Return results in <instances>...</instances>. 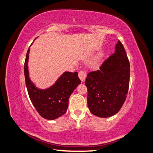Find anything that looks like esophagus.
<instances>
[{
  "instance_id": "1",
  "label": "esophagus",
  "mask_w": 153,
  "mask_h": 153,
  "mask_svg": "<svg viewBox=\"0 0 153 153\" xmlns=\"http://www.w3.org/2000/svg\"><path fill=\"white\" fill-rule=\"evenodd\" d=\"M78 77L80 79L81 82H84L85 80L86 77H87V73L84 71H80L78 73Z\"/></svg>"
}]
</instances>
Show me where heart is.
Instances as JSON below:
<instances>
[{
	"mask_svg": "<svg viewBox=\"0 0 153 153\" xmlns=\"http://www.w3.org/2000/svg\"><path fill=\"white\" fill-rule=\"evenodd\" d=\"M104 56H105V51H100L99 53L97 54L96 56L94 57V59L93 60V63H97L100 62V61L104 59Z\"/></svg>",
	"mask_w": 153,
	"mask_h": 153,
	"instance_id": "heart-1",
	"label": "heart"
}]
</instances>
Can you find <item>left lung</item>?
I'll return each instance as SVG.
<instances>
[{
	"instance_id": "1",
	"label": "left lung",
	"mask_w": 153,
	"mask_h": 153,
	"mask_svg": "<svg viewBox=\"0 0 153 153\" xmlns=\"http://www.w3.org/2000/svg\"><path fill=\"white\" fill-rule=\"evenodd\" d=\"M129 79L128 59L122 44L118 41L114 53L104 61L100 70L87 75L88 107L91 113L101 118L116 114L126 98Z\"/></svg>"
}]
</instances>
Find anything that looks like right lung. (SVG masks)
Returning <instances> with one entry per match:
<instances>
[{"label":"right lung","instance_id":"right-lung-1","mask_svg":"<svg viewBox=\"0 0 153 153\" xmlns=\"http://www.w3.org/2000/svg\"><path fill=\"white\" fill-rule=\"evenodd\" d=\"M30 51V49H28L25 59L24 73L30 100L41 117L48 120H54L66 112L69 97L75 89L80 84L81 81L77 72L65 71L49 88H38L30 78L28 69Z\"/></svg>","mask_w":153,"mask_h":153}]
</instances>
